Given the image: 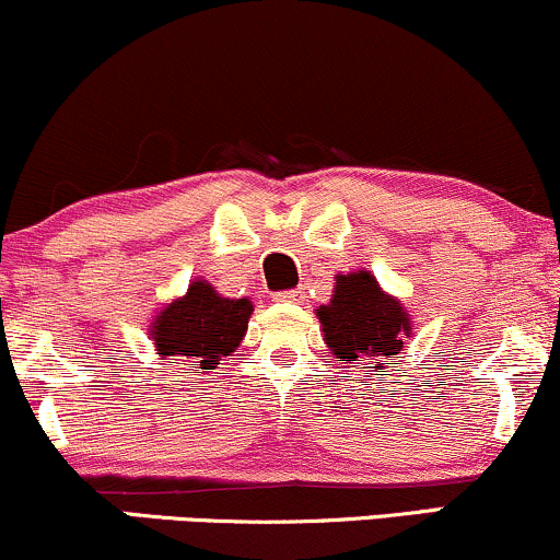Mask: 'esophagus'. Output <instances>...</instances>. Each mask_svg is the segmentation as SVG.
Instances as JSON below:
<instances>
[{"label": "esophagus", "mask_w": 560, "mask_h": 560, "mask_svg": "<svg viewBox=\"0 0 560 560\" xmlns=\"http://www.w3.org/2000/svg\"><path fill=\"white\" fill-rule=\"evenodd\" d=\"M273 300L276 302H300L302 292H300V289H284V292H276Z\"/></svg>", "instance_id": "34e87169"}]
</instances>
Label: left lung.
I'll return each mask as SVG.
<instances>
[{"label":"left lung","instance_id":"obj_1","mask_svg":"<svg viewBox=\"0 0 560 560\" xmlns=\"http://www.w3.org/2000/svg\"><path fill=\"white\" fill-rule=\"evenodd\" d=\"M318 318L336 360L360 368L365 357H373L378 360V373H386L388 360L401 352L404 336L409 334L407 313L381 292L368 271L339 276L331 305H323Z\"/></svg>","mask_w":560,"mask_h":560}]
</instances>
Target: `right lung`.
<instances>
[{
  "label": "right lung",
  "instance_id": "right-lung-1",
  "mask_svg": "<svg viewBox=\"0 0 560 560\" xmlns=\"http://www.w3.org/2000/svg\"><path fill=\"white\" fill-rule=\"evenodd\" d=\"M250 313V300H226L206 281H195L185 298L159 313L151 339L161 357H187L213 370L240 347Z\"/></svg>",
  "mask_w": 560,
  "mask_h": 560
}]
</instances>
